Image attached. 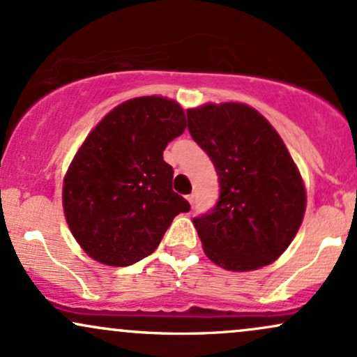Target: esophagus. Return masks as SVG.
I'll return each instance as SVG.
<instances>
[{"label": "esophagus", "mask_w": 357, "mask_h": 357, "mask_svg": "<svg viewBox=\"0 0 357 357\" xmlns=\"http://www.w3.org/2000/svg\"><path fill=\"white\" fill-rule=\"evenodd\" d=\"M186 199H188V202H190V204H192V203H195V195H192V192H191V195L186 196Z\"/></svg>", "instance_id": "34e87169"}]
</instances>
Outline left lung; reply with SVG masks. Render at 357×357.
I'll use <instances>...</instances> for the list:
<instances>
[{
    "instance_id": "obj_1",
    "label": "left lung",
    "mask_w": 357,
    "mask_h": 357,
    "mask_svg": "<svg viewBox=\"0 0 357 357\" xmlns=\"http://www.w3.org/2000/svg\"><path fill=\"white\" fill-rule=\"evenodd\" d=\"M188 130L210 155L218 203L192 218L213 264L247 272L275 261L297 235L305 188L270 122L238 102L188 110Z\"/></svg>"
}]
</instances>
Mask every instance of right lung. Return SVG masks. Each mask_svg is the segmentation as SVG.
<instances>
[{
    "mask_svg": "<svg viewBox=\"0 0 357 357\" xmlns=\"http://www.w3.org/2000/svg\"><path fill=\"white\" fill-rule=\"evenodd\" d=\"M184 129L181 105L151 96L117 105L89 134L63 179L65 218L89 257L110 267L136 264L176 215L190 211L162 159Z\"/></svg>",
    "mask_w": 357,
    "mask_h": 357,
    "instance_id": "obj_1",
    "label": "right lung"
}]
</instances>
